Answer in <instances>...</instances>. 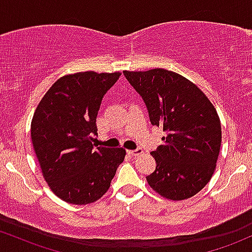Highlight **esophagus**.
<instances>
[{
	"instance_id": "esophagus-1",
	"label": "esophagus",
	"mask_w": 252,
	"mask_h": 252,
	"mask_svg": "<svg viewBox=\"0 0 252 252\" xmlns=\"http://www.w3.org/2000/svg\"><path fill=\"white\" fill-rule=\"evenodd\" d=\"M128 154L132 156H139L140 154H143L141 149H135V150H128Z\"/></svg>"
}]
</instances>
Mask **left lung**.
Returning <instances> with one entry per match:
<instances>
[{"label": "left lung", "instance_id": "left-lung-1", "mask_svg": "<svg viewBox=\"0 0 252 252\" xmlns=\"http://www.w3.org/2000/svg\"><path fill=\"white\" fill-rule=\"evenodd\" d=\"M148 107L152 125L163 127V144L151 152L156 170L150 187L174 201L189 199L210 182L216 170L221 125L207 96L176 72L164 69L124 71Z\"/></svg>", "mask_w": 252, "mask_h": 252}]
</instances>
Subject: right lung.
<instances>
[{
    "instance_id": "right-lung-1",
    "label": "right lung",
    "mask_w": 252,
    "mask_h": 252,
    "mask_svg": "<svg viewBox=\"0 0 252 252\" xmlns=\"http://www.w3.org/2000/svg\"><path fill=\"white\" fill-rule=\"evenodd\" d=\"M120 72H77L59 78L33 115V148L51 190L73 205L95 202L109 189L123 148H94L96 117L104 94ZM96 146V145H95Z\"/></svg>"
}]
</instances>
